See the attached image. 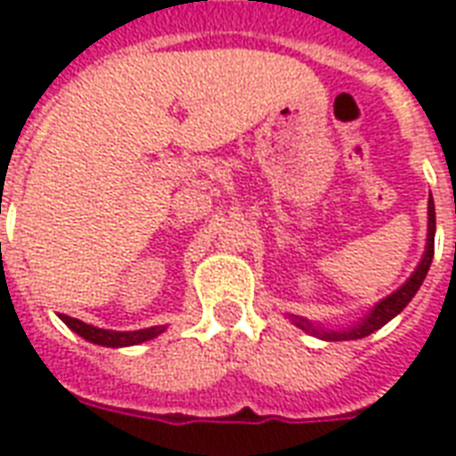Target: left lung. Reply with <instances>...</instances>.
<instances>
[{
    "instance_id": "1",
    "label": "left lung",
    "mask_w": 456,
    "mask_h": 456,
    "mask_svg": "<svg viewBox=\"0 0 456 456\" xmlns=\"http://www.w3.org/2000/svg\"><path fill=\"white\" fill-rule=\"evenodd\" d=\"M433 243H436V206H433V196H428V234H426V250L421 260H419L417 270L411 272L410 279L404 281L400 289L386 296L383 300L371 307V310L360 317V322H354V324L340 326V329H331V326L317 324V322H312V319L298 317V314H289L293 324L303 329L305 333H310V336H317L322 340H357L364 338L369 333L379 331L381 326H386L393 317H397L400 312L410 305V300L417 296L419 286L424 284L426 274L431 270L433 263Z\"/></svg>"
}]
</instances>
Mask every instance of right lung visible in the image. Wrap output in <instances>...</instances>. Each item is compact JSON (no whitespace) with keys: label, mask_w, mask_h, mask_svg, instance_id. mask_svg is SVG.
<instances>
[{"label":"right lung","mask_w":456,"mask_h":456,"mask_svg":"<svg viewBox=\"0 0 456 456\" xmlns=\"http://www.w3.org/2000/svg\"><path fill=\"white\" fill-rule=\"evenodd\" d=\"M63 322L68 324V329H73L77 336H82L89 343L103 347H130L139 346V343H146V340L156 338L167 329V326H149V329H139V331H110V329H99V326L85 324L80 319L68 317V314H59Z\"/></svg>","instance_id":"add662e5"}]
</instances>
